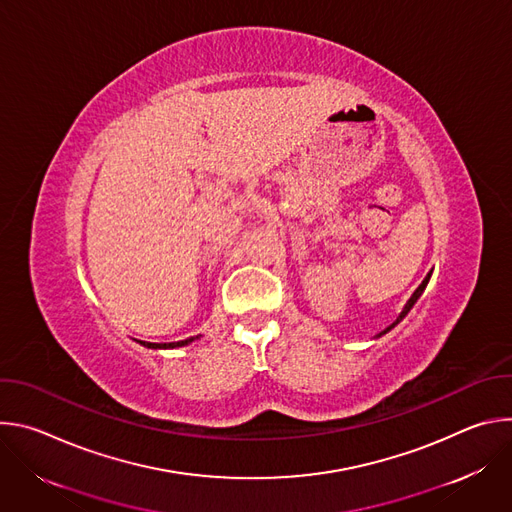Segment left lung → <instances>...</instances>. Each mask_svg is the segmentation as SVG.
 Returning <instances> with one entry per match:
<instances>
[{
    "label": "left lung",
    "instance_id": "obj_1",
    "mask_svg": "<svg viewBox=\"0 0 512 512\" xmlns=\"http://www.w3.org/2000/svg\"><path fill=\"white\" fill-rule=\"evenodd\" d=\"M429 277H431V273H427V277H425V279H423V281H421V285H419V287H417V289H415V294H413V296H411V298H409V302H407V304H405V308H403V312H401V314H399V318H397V320H395V322H393V324H391V326H389V328H387V330H385V332H389V330H391V328H395V326H397V324H399V322H401V320H403V318H405V316H407V314H409V310H411V308H413V306H415V302H417V300H419V296H421V294H423V289H425V287H427V281H429ZM385 332H381V334H385ZM381 334H379V336H381Z\"/></svg>",
    "mask_w": 512,
    "mask_h": 512
}]
</instances>
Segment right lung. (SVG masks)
<instances>
[{"instance_id":"right-lung-1","label":"right lung","mask_w":512,"mask_h":512,"mask_svg":"<svg viewBox=\"0 0 512 512\" xmlns=\"http://www.w3.org/2000/svg\"><path fill=\"white\" fill-rule=\"evenodd\" d=\"M194 338H186V340H180V342H164V344H156V342H141L143 346H150V348H176V346H184L188 342H192Z\"/></svg>"}]
</instances>
